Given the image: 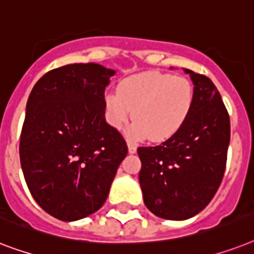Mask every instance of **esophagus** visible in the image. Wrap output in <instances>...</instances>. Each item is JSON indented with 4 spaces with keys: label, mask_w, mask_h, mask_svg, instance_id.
<instances>
[{
    "label": "esophagus",
    "mask_w": 254,
    "mask_h": 254,
    "mask_svg": "<svg viewBox=\"0 0 254 254\" xmlns=\"http://www.w3.org/2000/svg\"><path fill=\"white\" fill-rule=\"evenodd\" d=\"M127 145H128V152L129 153H136V151H137V148H136V145H133L132 143H128L127 144Z\"/></svg>",
    "instance_id": "obj_1"
}]
</instances>
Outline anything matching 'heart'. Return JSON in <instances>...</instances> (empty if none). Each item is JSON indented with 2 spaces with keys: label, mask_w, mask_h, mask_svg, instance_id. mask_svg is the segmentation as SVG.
<instances>
[{
  "label": "heart",
  "mask_w": 254,
  "mask_h": 254,
  "mask_svg": "<svg viewBox=\"0 0 254 254\" xmlns=\"http://www.w3.org/2000/svg\"><path fill=\"white\" fill-rule=\"evenodd\" d=\"M103 102L113 128H123L132 115L135 122L127 129L128 139L164 141L181 128L191 113L194 86L188 78L169 73H137L122 80L118 93H106Z\"/></svg>",
  "instance_id": "b5f03b06"
}]
</instances>
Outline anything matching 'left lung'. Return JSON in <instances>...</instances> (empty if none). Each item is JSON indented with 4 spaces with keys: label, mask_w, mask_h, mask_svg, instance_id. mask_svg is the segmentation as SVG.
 I'll return each mask as SVG.
<instances>
[{
    "label": "left lung",
    "mask_w": 254,
    "mask_h": 254,
    "mask_svg": "<svg viewBox=\"0 0 254 254\" xmlns=\"http://www.w3.org/2000/svg\"><path fill=\"white\" fill-rule=\"evenodd\" d=\"M170 69H173L170 66ZM194 106L181 128L156 147L137 148L144 203L168 220H186L218 191L230 145V117L214 82L190 69Z\"/></svg>",
    "instance_id": "1"
}]
</instances>
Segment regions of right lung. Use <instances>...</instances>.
<instances>
[{"label":"right lung","mask_w":254,"mask_h":254,"mask_svg":"<svg viewBox=\"0 0 254 254\" xmlns=\"http://www.w3.org/2000/svg\"><path fill=\"white\" fill-rule=\"evenodd\" d=\"M115 73L95 63L60 66L27 99L19 144L24 180L36 203L63 222L102 207L128 152L105 121L103 93Z\"/></svg>","instance_id":"1"}]
</instances>
